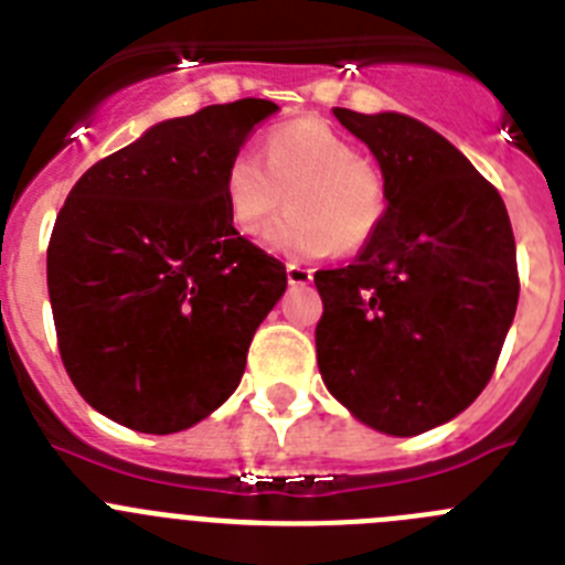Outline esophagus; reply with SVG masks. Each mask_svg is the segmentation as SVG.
Listing matches in <instances>:
<instances>
[{
	"label": "esophagus",
	"mask_w": 565,
	"mask_h": 565,
	"mask_svg": "<svg viewBox=\"0 0 565 565\" xmlns=\"http://www.w3.org/2000/svg\"><path fill=\"white\" fill-rule=\"evenodd\" d=\"M287 281L292 287H303V284L312 281V270H307L301 264H287Z\"/></svg>",
	"instance_id": "1"
}]
</instances>
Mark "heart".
<instances>
[{"instance_id":"obj_1","label":"heart","mask_w":565,"mask_h":565,"mask_svg":"<svg viewBox=\"0 0 565 565\" xmlns=\"http://www.w3.org/2000/svg\"><path fill=\"white\" fill-rule=\"evenodd\" d=\"M289 200L292 211L267 227L264 245L295 258L360 250L380 231L388 191L374 162L358 157L338 129L318 118L270 131L264 162L238 151L225 169V205L242 236H256Z\"/></svg>"}]
</instances>
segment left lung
<instances>
[{"label": "left lung", "mask_w": 565, "mask_h": 565, "mask_svg": "<svg viewBox=\"0 0 565 565\" xmlns=\"http://www.w3.org/2000/svg\"><path fill=\"white\" fill-rule=\"evenodd\" d=\"M332 111L377 160L388 211L349 267L315 273L320 377L369 428L425 434L484 391L512 327L510 216L472 162L422 120Z\"/></svg>", "instance_id": "obj_1"}]
</instances>
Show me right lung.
Here are the masks:
<instances>
[{
    "mask_svg": "<svg viewBox=\"0 0 565 565\" xmlns=\"http://www.w3.org/2000/svg\"><path fill=\"white\" fill-rule=\"evenodd\" d=\"M273 100L160 120L86 171L55 220L47 289L70 380L98 414L177 434L225 403L287 270L238 236L225 169Z\"/></svg>",
    "mask_w": 565,
    "mask_h": 565,
    "instance_id": "obj_1",
    "label": "right lung"
}]
</instances>
